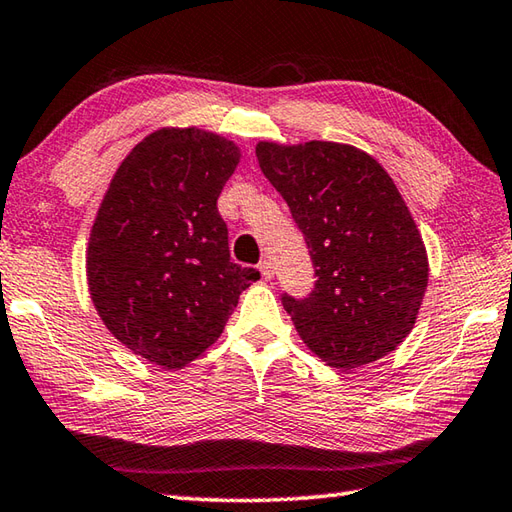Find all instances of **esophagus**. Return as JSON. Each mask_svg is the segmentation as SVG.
<instances>
[{
	"instance_id": "obj_1",
	"label": "esophagus",
	"mask_w": 512,
	"mask_h": 512,
	"mask_svg": "<svg viewBox=\"0 0 512 512\" xmlns=\"http://www.w3.org/2000/svg\"><path fill=\"white\" fill-rule=\"evenodd\" d=\"M259 273H262L264 282H270V279L275 277V268H273V264H270V259H264V262L259 264Z\"/></svg>"
}]
</instances>
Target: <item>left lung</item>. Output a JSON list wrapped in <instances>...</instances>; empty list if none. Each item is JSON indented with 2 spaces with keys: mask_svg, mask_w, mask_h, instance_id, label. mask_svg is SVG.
Returning <instances> with one entry per match:
<instances>
[{
  "mask_svg": "<svg viewBox=\"0 0 512 512\" xmlns=\"http://www.w3.org/2000/svg\"><path fill=\"white\" fill-rule=\"evenodd\" d=\"M257 162L306 237L315 288L282 297L299 337L335 368L388 353L413 330L428 255L393 179L364 150L337 142H259Z\"/></svg>",
  "mask_w": 512,
  "mask_h": 512,
  "instance_id": "1",
  "label": "left lung"
}]
</instances>
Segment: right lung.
<instances>
[{
    "label": "right lung",
    "mask_w": 512,
    "mask_h": 512,
    "mask_svg": "<svg viewBox=\"0 0 512 512\" xmlns=\"http://www.w3.org/2000/svg\"><path fill=\"white\" fill-rule=\"evenodd\" d=\"M239 157L222 135L159 128L119 164L90 228L86 277L97 315L166 370L215 344L242 290L259 279L233 264L217 210Z\"/></svg>",
    "instance_id": "right-lung-1"
}]
</instances>
